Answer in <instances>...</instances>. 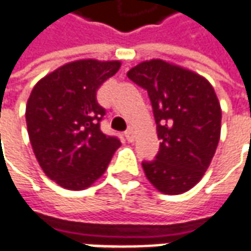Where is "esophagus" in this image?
Returning <instances> with one entry per match:
<instances>
[{
    "label": "esophagus",
    "mask_w": 251,
    "mask_h": 251,
    "mask_svg": "<svg viewBox=\"0 0 251 251\" xmlns=\"http://www.w3.org/2000/svg\"><path fill=\"white\" fill-rule=\"evenodd\" d=\"M125 137H126V140L129 143H132L134 140V132H133V129H127L125 132Z\"/></svg>",
    "instance_id": "34e87169"
}]
</instances>
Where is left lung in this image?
Masks as SVG:
<instances>
[{
  "label": "left lung",
  "mask_w": 251,
  "mask_h": 251,
  "mask_svg": "<svg viewBox=\"0 0 251 251\" xmlns=\"http://www.w3.org/2000/svg\"><path fill=\"white\" fill-rule=\"evenodd\" d=\"M127 77L147 90L157 136L155 160L143 161L147 179L164 195H180L200 182L221 136V105L210 82L162 59L140 62Z\"/></svg>",
  "instance_id": "8db88e82"
}]
</instances>
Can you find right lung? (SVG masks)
Returning <instances> with one entry per match:
<instances>
[{"label": "right lung", "mask_w": 251, "mask_h": 251, "mask_svg": "<svg viewBox=\"0 0 251 251\" xmlns=\"http://www.w3.org/2000/svg\"><path fill=\"white\" fill-rule=\"evenodd\" d=\"M119 61L79 59L36 83L26 104L33 152L51 180L69 190L91 186L108 167L121 142L101 132L105 109L100 86L117 74Z\"/></svg>", "instance_id": "obj_1"}]
</instances>
